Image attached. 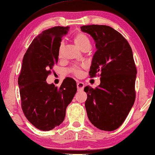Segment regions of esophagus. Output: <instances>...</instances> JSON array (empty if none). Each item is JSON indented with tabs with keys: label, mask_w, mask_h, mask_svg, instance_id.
Masks as SVG:
<instances>
[{
	"label": "esophagus",
	"mask_w": 155,
	"mask_h": 155,
	"mask_svg": "<svg viewBox=\"0 0 155 155\" xmlns=\"http://www.w3.org/2000/svg\"><path fill=\"white\" fill-rule=\"evenodd\" d=\"M78 91H82L84 88V83L82 82H78L77 84Z\"/></svg>",
	"instance_id": "1"
}]
</instances>
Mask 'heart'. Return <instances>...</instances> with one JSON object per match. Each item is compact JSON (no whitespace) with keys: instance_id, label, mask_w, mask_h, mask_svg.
Here are the masks:
<instances>
[{"instance_id":"heart-1","label":"heart","mask_w":155,"mask_h":155,"mask_svg":"<svg viewBox=\"0 0 155 155\" xmlns=\"http://www.w3.org/2000/svg\"><path fill=\"white\" fill-rule=\"evenodd\" d=\"M73 41L78 48L82 51H84L90 48V38L87 37L86 34L83 32H78L73 36ZM63 51V45L61 44L58 48V56L61 57L62 55ZM84 68V66L82 67H73L70 70L75 77H80L82 74V68Z\"/></svg>"}]
</instances>
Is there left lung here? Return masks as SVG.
<instances>
[{
  "label": "left lung",
  "instance_id": "left-lung-1",
  "mask_svg": "<svg viewBox=\"0 0 155 155\" xmlns=\"http://www.w3.org/2000/svg\"><path fill=\"white\" fill-rule=\"evenodd\" d=\"M96 42L89 75L101 77L96 88L86 86L85 106L88 119L101 130L113 131L121 126L134 105L137 68L130 45L111 27H81Z\"/></svg>",
  "mask_w": 155,
  "mask_h": 155
}]
</instances>
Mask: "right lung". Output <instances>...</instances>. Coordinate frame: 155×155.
I'll use <instances>...</instances> for the list:
<instances>
[{
  "label": "right lung",
  "instance_id": "1",
  "mask_svg": "<svg viewBox=\"0 0 155 155\" xmlns=\"http://www.w3.org/2000/svg\"><path fill=\"white\" fill-rule=\"evenodd\" d=\"M69 27L56 26L39 34L25 54L18 83L21 107L33 126L49 131L64 121L65 111L77 92V83L67 77L60 87L46 79L58 63V48Z\"/></svg>",
  "mask_w": 155,
  "mask_h": 155
}]
</instances>
